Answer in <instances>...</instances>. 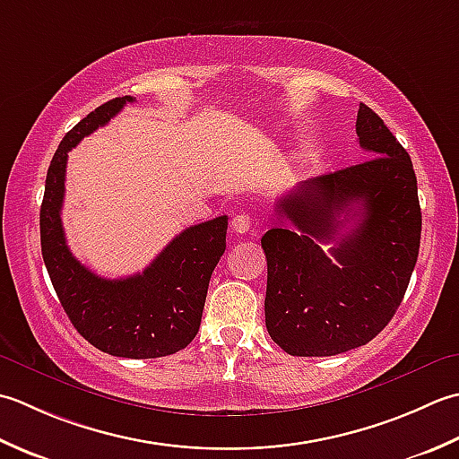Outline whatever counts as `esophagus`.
Segmentation results:
<instances>
[{
    "label": "esophagus",
    "mask_w": 459,
    "mask_h": 459,
    "mask_svg": "<svg viewBox=\"0 0 459 459\" xmlns=\"http://www.w3.org/2000/svg\"><path fill=\"white\" fill-rule=\"evenodd\" d=\"M231 230L239 233V236L251 231V216H249V213H239V216L233 218L231 220Z\"/></svg>",
    "instance_id": "34e87169"
}]
</instances>
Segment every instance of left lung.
Masks as SVG:
<instances>
[{"label":"left lung","instance_id":"left-lung-1","mask_svg":"<svg viewBox=\"0 0 459 459\" xmlns=\"http://www.w3.org/2000/svg\"><path fill=\"white\" fill-rule=\"evenodd\" d=\"M359 144L372 158L305 180L273 205L261 238L265 325L293 357H333L372 341L394 316L418 259L422 212L412 160L370 107ZM323 242H334L325 255Z\"/></svg>","mask_w":459,"mask_h":459}]
</instances>
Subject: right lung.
<instances>
[{"mask_svg": "<svg viewBox=\"0 0 459 459\" xmlns=\"http://www.w3.org/2000/svg\"><path fill=\"white\" fill-rule=\"evenodd\" d=\"M133 100L105 102L61 140L45 180L41 254L55 293L82 339L112 357L158 359L186 349L198 334L210 277L226 251L228 216L184 230L143 273L125 279L99 277L73 257L61 223L67 152Z\"/></svg>", "mask_w": 459, "mask_h": 459, "instance_id": "obj_1", "label": "right lung"}]
</instances>
